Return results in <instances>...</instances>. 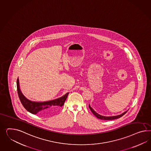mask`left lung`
Returning <instances> with one entry per match:
<instances>
[{"label":"left lung","instance_id":"8db88e82","mask_svg":"<svg viewBox=\"0 0 151 151\" xmlns=\"http://www.w3.org/2000/svg\"><path fill=\"white\" fill-rule=\"evenodd\" d=\"M89 109H91V111L93 112V114L95 115V116L97 118H98L99 119H101V120H114V119H119L121 116H122L124 115H125V114L126 112H127V111H125V112L122 113V114L119 115H117V116H104L102 115H100L98 114H97L96 112H95V111L91 108L90 105H89Z\"/></svg>","mask_w":151,"mask_h":151}]
</instances>
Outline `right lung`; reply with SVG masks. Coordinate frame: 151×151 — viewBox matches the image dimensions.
<instances>
[{
	"label": "right lung",
	"mask_w": 151,
	"mask_h": 151,
	"mask_svg": "<svg viewBox=\"0 0 151 151\" xmlns=\"http://www.w3.org/2000/svg\"><path fill=\"white\" fill-rule=\"evenodd\" d=\"M17 90L18 95L22 105L26 110L32 114H39L45 116H48L58 110L65 103L69 93H66L60 98L45 102L32 101L24 96L20 89L19 79L17 78Z\"/></svg>",
	"instance_id": "obj_1"
}]
</instances>
